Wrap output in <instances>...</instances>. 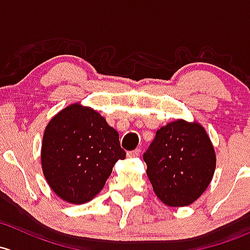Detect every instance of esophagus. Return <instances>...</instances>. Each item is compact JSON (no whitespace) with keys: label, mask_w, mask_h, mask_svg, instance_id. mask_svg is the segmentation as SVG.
<instances>
[{"label":"esophagus","mask_w":250,"mask_h":250,"mask_svg":"<svg viewBox=\"0 0 250 250\" xmlns=\"http://www.w3.org/2000/svg\"><path fill=\"white\" fill-rule=\"evenodd\" d=\"M139 154H140V149H139V148L134 149V151L127 152V156L129 157V158H134V157H138Z\"/></svg>","instance_id":"34e87169"}]
</instances>
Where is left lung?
<instances>
[{
	"mask_svg": "<svg viewBox=\"0 0 250 250\" xmlns=\"http://www.w3.org/2000/svg\"><path fill=\"white\" fill-rule=\"evenodd\" d=\"M147 176L163 204L182 207L202 195L215 170V153L198 122L177 120L157 130L144 153Z\"/></svg>",
	"mask_w": 250,
	"mask_h": 250,
	"instance_id": "1",
	"label": "left lung"
}]
</instances>
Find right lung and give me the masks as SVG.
<instances>
[{"label":"right lung","instance_id":"obj_1","mask_svg":"<svg viewBox=\"0 0 250 250\" xmlns=\"http://www.w3.org/2000/svg\"><path fill=\"white\" fill-rule=\"evenodd\" d=\"M42 169L50 188L69 204L88 202L103 189L118 159V133L96 110L72 104L51 118L42 143Z\"/></svg>","mask_w":250,"mask_h":250}]
</instances>
